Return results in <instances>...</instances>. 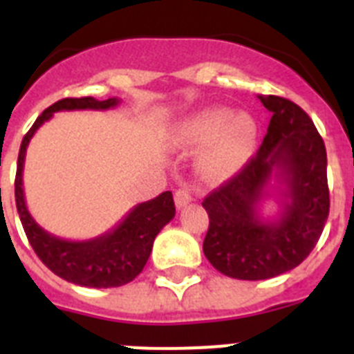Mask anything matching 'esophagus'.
Returning <instances> with one entry per match:
<instances>
[{"instance_id":"obj_1","label":"esophagus","mask_w":354,"mask_h":354,"mask_svg":"<svg viewBox=\"0 0 354 354\" xmlns=\"http://www.w3.org/2000/svg\"><path fill=\"white\" fill-rule=\"evenodd\" d=\"M192 201V193H189V189L186 188V186H180V188L175 192V206L179 207V209H183V207L186 206V204H189Z\"/></svg>"}]
</instances>
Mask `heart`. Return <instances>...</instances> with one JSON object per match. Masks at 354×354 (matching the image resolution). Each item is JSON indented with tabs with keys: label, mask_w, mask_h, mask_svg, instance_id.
Masks as SVG:
<instances>
[{
	"label": "heart",
	"mask_w": 354,
	"mask_h": 354,
	"mask_svg": "<svg viewBox=\"0 0 354 354\" xmlns=\"http://www.w3.org/2000/svg\"><path fill=\"white\" fill-rule=\"evenodd\" d=\"M174 143L204 148L198 170L206 179L223 180L249 162L258 145V125L250 116L229 107L206 109L177 127Z\"/></svg>",
	"instance_id": "b5f03b06"
}]
</instances>
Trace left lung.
Here are the masks:
<instances>
[{
    "label": "left lung",
    "instance_id": "left-lung-1",
    "mask_svg": "<svg viewBox=\"0 0 354 354\" xmlns=\"http://www.w3.org/2000/svg\"><path fill=\"white\" fill-rule=\"evenodd\" d=\"M272 113L263 143L241 171L202 202L209 214L207 261L234 279H270L303 263L329 214L326 147L303 109L281 96H259ZM280 204L265 217L263 204Z\"/></svg>",
    "mask_w": 354,
    "mask_h": 354
}]
</instances>
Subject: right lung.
Here are the masks:
<instances>
[{"label":"right lung","instance_id":"right-lung-1","mask_svg":"<svg viewBox=\"0 0 354 354\" xmlns=\"http://www.w3.org/2000/svg\"><path fill=\"white\" fill-rule=\"evenodd\" d=\"M120 104L118 98H64L55 102L35 120L19 148L16 171V206L30 245L42 263L62 279L89 288H114L131 283L147 265L156 236L175 216L171 192L132 207L111 231L91 240H66L44 231L32 218L25 201L23 168L30 140L39 127L59 111H107Z\"/></svg>","mask_w":354,"mask_h":354}]
</instances>
